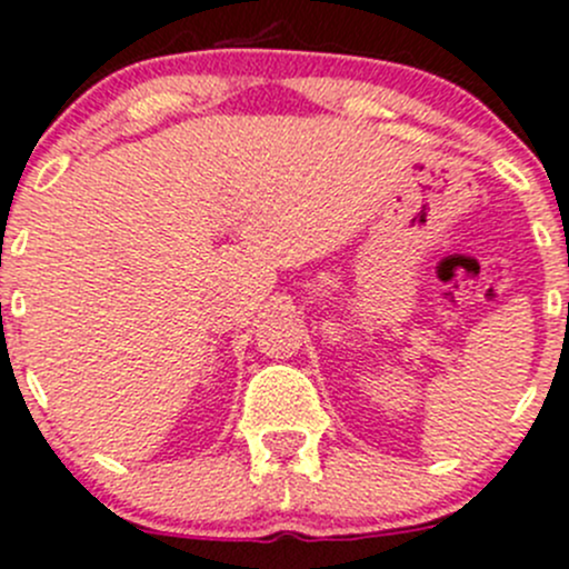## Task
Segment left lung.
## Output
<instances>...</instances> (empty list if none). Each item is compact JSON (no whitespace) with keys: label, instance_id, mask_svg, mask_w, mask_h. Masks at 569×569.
<instances>
[{"label":"left lung","instance_id":"left-lung-1","mask_svg":"<svg viewBox=\"0 0 569 569\" xmlns=\"http://www.w3.org/2000/svg\"><path fill=\"white\" fill-rule=\"evenodd\" d=\"M567 319H569V302H567Z\"/></svg>","mask_w":569,"mask_h":569}]
</instances>
